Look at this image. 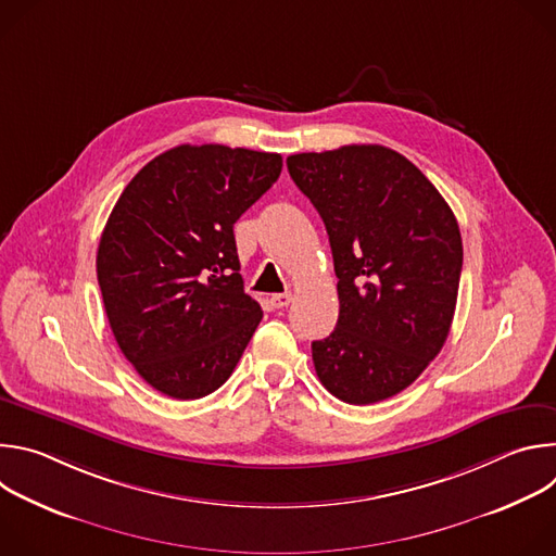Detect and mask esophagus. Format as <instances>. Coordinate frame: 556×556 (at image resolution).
<instances>
[{"instance_id":"34e87169","label":"esophagus","mask_w":556,"mask_h":556,"mask_svg":"<svg viewBox=\"0 0 556 556\" xmlns=\"http://www.w3.org/2000/svg\"><path fill=\"white\" fill-rule=\"evenodd\" d=\"M270 303L273 307H286L292 303V292H279V294H273L270 296Z\"/></svg>"}]
</instances>
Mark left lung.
<instances>
[{"label": "left lung", "mask_w": 556, "mask_h": 556, "mask_svg": "<svg viewBox=\"0 0 556 556\" xmlns=\"http://www.w3.org/2000/svg\"><path fill=\"white\" fill-rule=\"evenodd\" d=\"M286 165L326 224L339 277L337 328L312 343L316 376L350 405L391 399L448 337L462 273L457 219L427 176L382 144L294 153Z\"/></svg>", "instance_id": "left-lung-1"}]
</instances>
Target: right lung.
Returning a JSON list of instances; mask_svg holds the SVG:
<instances>
[{"label": "right lung", "mask_w": 556, "mask_h": 556, "mask_svg": "<svg viewBox=\"0 0 556 556\" xmlns=\"http://www.w3.org/2000/svg\"><path fill=\"white\" fill-rule=\"evenodd\" d=\"M281 167L279 153L180 144L147 163L112 208L97 253L110 328L134 369L169 399L222 387L262 321L232 224Z\"/></svg>", "instance_id": "1"}]
</instances>
